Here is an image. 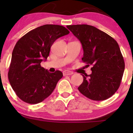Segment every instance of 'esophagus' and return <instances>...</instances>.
<instances>
[{
  "label": "esophagus",
  "instance_id": "34e87169",
  "mask_svg": "<svg viewBox=\"0 0 133 133\" xmlns=\"http://www.w3.org/2000/svg\"><path fill=\"white\" fill-rule=\"evenodd\" d=\"M73 74V72L70 71L65 70L63 71V75H64V76H66V75H71Z\"/></svg>",
  "mask_w": 133,
  "mask_h": 133
}]
</instances>
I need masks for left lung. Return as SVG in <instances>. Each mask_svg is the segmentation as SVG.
Returning a JSON list of instances; mask_svg holds the SVG:
<instances>
[{
  "label": "left lung",
  "instance_id": "obj_1",
  "mask_svg": "<svg viewBox=\"0 0 133 133\" xmlns=\"http://www.w3.org/2000/svg\"><path fill=\"white\" fill-rule=\"evenodd\" d=\"M80 41L84 50L83 62L92 65V73L83 76L78 88L88 98L106 100L119 88L125 69L123 56L117 42L105 32L87 24L67 25Z\"/></svg>",
  "mask_w": 133,
  "mask_h": 133
}]
</instances>
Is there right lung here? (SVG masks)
Wrapping results in <instances>:
<instances>
[{"label":"right lung","mask_w":133,"mask_h":133,"mask_svg":"<svg viewBox=\"0 0 133 133\" xmlns=\"http://www.w3.org/2000/svg\"><path fill=\"white\" fill-rule=\"evenodd\" d=\"M69 31L62 25L45 24L21 37L12 52L8 79L16 95L31 104L41 102L53 92L63 76L60 71L49 73L41 67L54 42Z\"/></svg>","instance_id":"1"}]
</instances>
